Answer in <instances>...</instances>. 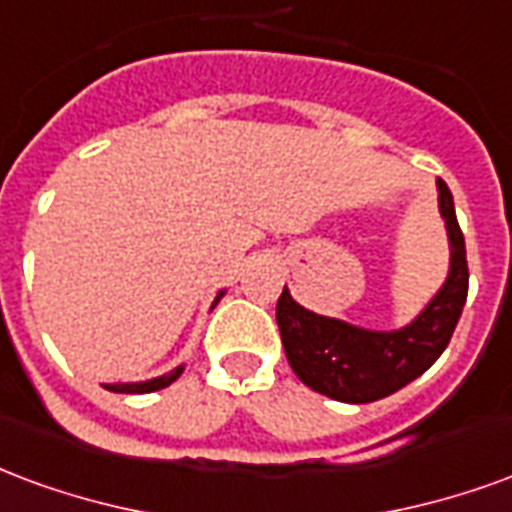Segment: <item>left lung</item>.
I'll return each mask as SVG.
<instances>
[{
	"instance_id": "left-lung-1",
	"label": "left lung",
	"mask_w": 512,
	"mask_h": 512,
	"mask_svg": "<svg viewBox=\"0 0 512 512\" xmlns=\"http://www.w3.org/2000/svg\"><path fill=\"white\" fill-rule=\"evenodd\" d=\"M436 188L439 212L450 237V275L409 327L395 333L360 330L302 308L283 286L275 308L283 349L294 374L311 390L343 404H371L423 376L447 349L464 311L469 267L464 234L455 218L453 193L445 179H436Z\"/></svg>"
}]
</instances>
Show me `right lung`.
<instances>
[{
    "instance_id": "add662e5",
    "label": "right lung",
    "mask_w": 512,
    "mask_h": 512,
    "mask_svg": "<svg viewBox=\"0 0 512 512\" xmlns=\"http://www.w3.org/2000/svg\"><path fill=\"white\" fill-rule=\"evenodd\" d=\"M182 374V368L177 371H171L166 376H158V379H152V382H138V384H106V390H114V393H155V390H163V387H169L177 376Z\"/></svg>"
}]
</instances>
